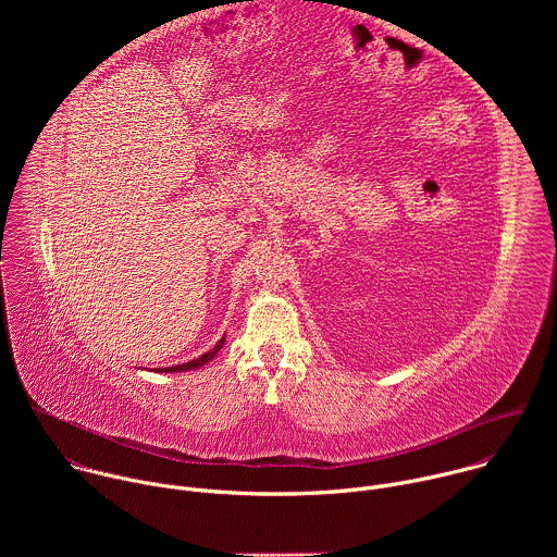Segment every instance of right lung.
Returning a JSON list of instances; mask_svg holds the SVG:
<instances>
[{
	"mask_svg": "<svg viewBox=\"0 0 557 557\" xmlns=\"http://www.w3.org/2000/svg\"><path fill=\"white\" fill-rule=\"evenodd\" d=\"M222 344H224V337L209 350V352H205V355H200L198 359H191V361H187V363H181V366H170V368H156L158 372H185V370H196V368H200V366H205V363H209L215 355H218V350L222 348Z\"/></svg>",
	"mask_w": 557,
	"mask_h": 557,
	"instance_id": "add662e5",
	"label": "right lung"
}]
</instances>
